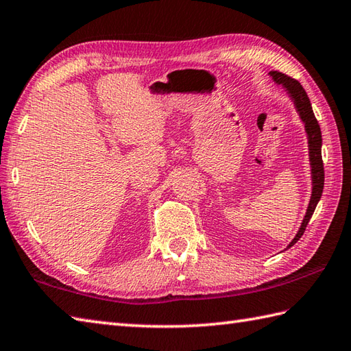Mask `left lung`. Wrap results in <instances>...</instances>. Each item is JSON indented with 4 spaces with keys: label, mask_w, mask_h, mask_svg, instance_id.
<instances>
[{
    "label": "left lung",
    "mask_w": 351,
    "mask_h": 351,
    "mask_svg": "<svg viewBox=\"0 0 351 351\" xmlns=\"http://www.w3.org/2000/svg\"><path fill=\"white\" fill-rule=\"evenodd\" d=\"M268 75L273 78L274 83L282 86L286 94L291 98V101L294 103L295 110L298 113L300 119L304 124V130L307 136V147H309V162H311V178H312V194L309 204H307L306 215L302 221V226H300L297 234L294 236L288 247L285 250L291 248L295 242L302 238L306 226L309 223L313 212H315V207L319 202L321 195H323V188H324V165H323V157H321V147H323V138H321V128L318 121L313 115L312 106L309 101V97H307L306 90L303 86L300 84L295 78H291L286 74L278 73V71H269Z\"/></svg>",
    "instance_id": "obj_1"
}]
</instances>
